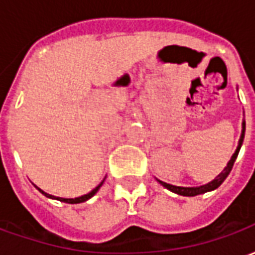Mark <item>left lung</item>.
I'll use <instances>...</instances> for the list:
<instances>
[{"label":"left lung","mask_w":255,"mask_h":255,"mask_svg":"<svg viewBox=\"0 0 255 255\" xmlns=\"http://www.w3.org/2000/svg\"><path fill=\"white\" fill-rule=\"evenodd\" d=\"M245 129H246V123L243 122L242 123V135L241 139H239V143H238V147H236L235 153L232 154L231 157V160L228 161V164L224 168V171L220 173L219 176L216 177L214 180H212L208 184H203V186H199V187H179V186H172V184H168V183L160 182V184H162L164 187L168 188L169 191L175 192V194H179V195H183V197H195V195H199V194H203V192H208L212 191V190H216V188L219 187L221 183L224 182L227 176L230 175L231 169H232V166H234V162H235L236 157L239 154V150L242 147V143H243V139H245Z\"/></svg>","instance_id":"8db88e82"}]
</instances>
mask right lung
Returning a JSON list of instances; mask_svg holds the SVG:
<instances>
[{
    "mask_svg": "<svg viewBox=\"0 0 255 255\" xmlns=\"http://www.w3.org/2000/svg\"><path fill=\"white\" fill-rule=\"evenodd\" d=\"M104 182H105V179H104V180H102V182H101L100 184H98V186H97V187L94 188V190H91V191H90L89 194H84V195H82V197H78V198H60V197H54V195H50V194H47V192L42 191L41 188H38V187H36V186H35V187L38 188V190H39V191H41L42 194H43V195H45V197H47V198H52V199H57V201H61V202H65V203H82V202H86V201H87V199H90V198L93 197V195H95V194H97V191L100 190L101 186L104 184Z\"/></svg>",
    "mask_w": 255,
    "mask_h": 255,
    "instance_id": "right-lung-1",
    "label": "right lung"
}]
</instances>
